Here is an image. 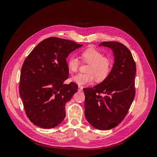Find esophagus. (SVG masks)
Segmentation results:
<instances>
[{
	"instance_id": "esophagus-1",
	"label": "esophagus",
	"mask_w": 157,
	"mask_h": 157,
	"mask_svg": "<svg viewBox=\"0 0 157 157\" xmlns=\"http://www.w3.org/2000/svg\"><path fill=\"white\" fill-rule=\"evenodd\" d=\"M82 89H83V87H82V86H78V91H79V92L82 91Z\"/></svg>"
}]
</instances>
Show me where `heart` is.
Masks as SVG:
<instances>
[{
	"instance_id": "1",
	"label": "heart",
	"mask_w": 157,
	"mask_h": 157,
	"mask_svg": "<svg viewBox=\"0 0 157 157\" xmlns=\"http://www.w3.org/2000/svg\"><path fill=\"white\" fill-rule=\"evenodd\" d=\"M81 57L84 62L89 64L87 74L79 73L71 77V81L78 85L92 83L96 77L97 81L105 80L111 70V59L103 56L102 52L94 48H88L82 51ZM67 65L71 73L77 72L80 65L78 59L75 56H71L67 61Z\"/></svg>"
}]
</instances>
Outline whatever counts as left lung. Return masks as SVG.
<instances>
[{
	"mask_svg": "<svg viewBox=\"0 0 157 157\" xmlns=\"http://www.w3.org/2000/svg\"><path fill=\"white\" fill-rule=\"evenodd\" d=\"M113 51L114 63L108 77L93 88H84L85 117L94 128L110 130L124 119L135 96L136 67L130 51L118 42H103Z\"/></svg>",
	"mask_w": 157,
	"mask_h": 157,
	"instance_id": "1",
	"label": "left lung"
}]
</instances>
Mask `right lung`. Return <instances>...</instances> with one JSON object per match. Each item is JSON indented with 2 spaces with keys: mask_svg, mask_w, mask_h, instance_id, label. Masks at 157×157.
<instances>
[{
  "mask_svg": "<svg viewBox=\"0 0 157 157\" xmlns=\"http://www.w3.org/2000/svg\"><path fill=\"white\" fill-rule=\"evenodd\" d=\"M83 45L50 37L41 41L27 57L21 70L20 95L25 113L42 128L58 126L65 117V104L78 91L69 77V54Z\"/></svg>",
  "mask_w": 157,
  "mask_h": 157,
  "instance_id": "obj_1",
  "label": "right lung"
}]
</instances>
